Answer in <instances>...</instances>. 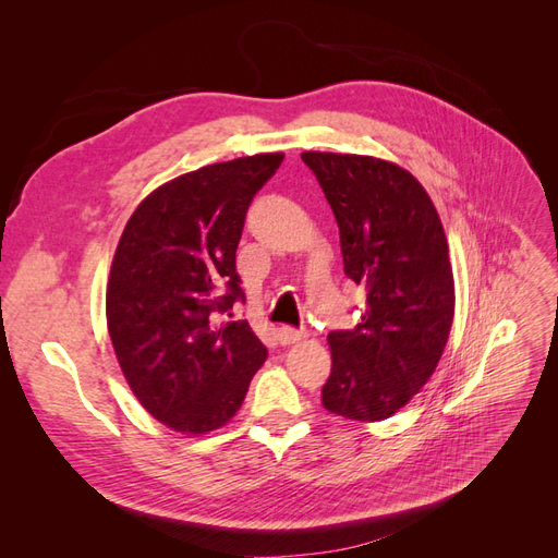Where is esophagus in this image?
Segmentation results:
<instances>
[{"mask_svg": "<svg viewBox=\"0 0 558 558\" xmlns=\"http://www.w3.org/2000/svg\"><path fill=\"white\" fill-rule=\"evenodd\" d=\"M277 337H279V342H281V344H295V342H300V340H305L307 332H302V330H295V328L283 326V328H279V330H277Z\"/></svg>", "mask_w": 558, "mask_h": 558, "instance_id": "1", "label": "esophagus"}]
</instances>
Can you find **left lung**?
<instances>
[{
    "label": "left lung",
    "instance_id": "left-lung-1",
    "mask_svg": "<svg viewBox=\"0 0 558 558\" xmlns=\"http://www.w3.org/2000/svg\"><path fill=\"white\" fill-rule=\"evenodd\" d=\"M340 228L344 275L365 289L353 330H332L324 408L353 421L396 414L435 373L453 318L447 238L408 170L369 156L307 150Z\"/></svg>",
    "mask_w": 558,
    "mask_h": 558
}]
</instances>
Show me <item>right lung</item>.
<instances>
[{
  "label": "right lung",
  "instance_id": "add662e5",
  "mask_svg": "<svg viewBox=\"0 0 558 558\" xmlns=\"http://www.w3.org/2000/svg\"><path fill=\"white\" fill-rule=\"evenodd\" d=\"M283 156L199 167L134 209L107 286V326L132 393L179 433L221 428L242 408L267 349L246 320L234 253L246 209Z\"/></svg>",
  "mask_w": 558,
  "mask_h": 558
}]
</instances>
